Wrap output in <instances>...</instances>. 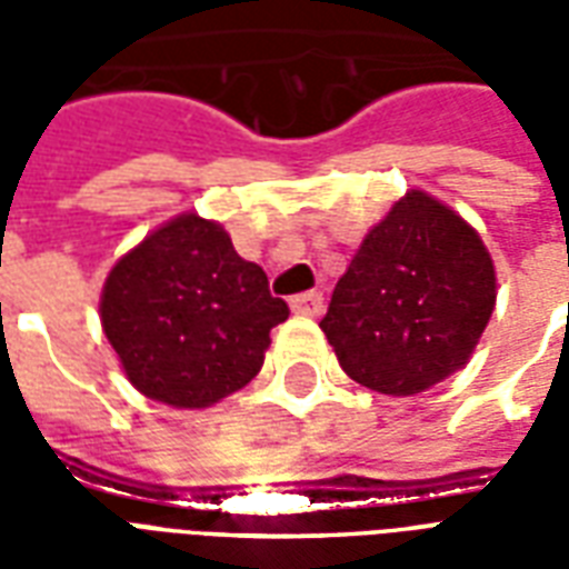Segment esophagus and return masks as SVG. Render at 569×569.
I'll return each instance as SVG.
<instances>
[{"mask_svg": "<svg viewBox=\"0 0 569 569\" xmlns=\"http://www.w3.org/2000/svg\"><path fill=\"white\" fill-rule=\"evenodd\" d=\"M292 313H301V317H320L322 313V296L320 292H301L292 301Z\"/></svg>", "mask_w": 569, "mask_h": 569, "instance_id": "esophagus-1", "label": "esophagus"}]
</instances>
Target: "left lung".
<instances>
[{"mask_svg": "<svg viewBox=\"0 0 569 569\" xmlns=\"http://www.w3.org/2000/svg\"><path fill=\"white\" fill-rule=\"evenodd\" d=\"M493 301L481 237L436 198L408 191L366 234L320 329L353 381L415 396L463 369Z\"/></svg>", "mask_w": 569, "mask_h": 569, "instance_id": "obj_1", "label": "left lung"}]
</instances>
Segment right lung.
<instances>
[{"label": "right lung", "instance_id": "right-lung-1", "mask_svg": "<svg viewBox=\"0 0 569 569\" xmlns=\"http://www.w3.org/2000/svg\"><path fill=\"white\" fill-rule=\"evenodd\" d=\"M100 317L140 393L207 408L259 375L289 308L271 296L268 273L237 256L222 224L186 212L109 271Z\"/></svg>", "mask_w": 569, "mask_h": 569}]
</instances>
